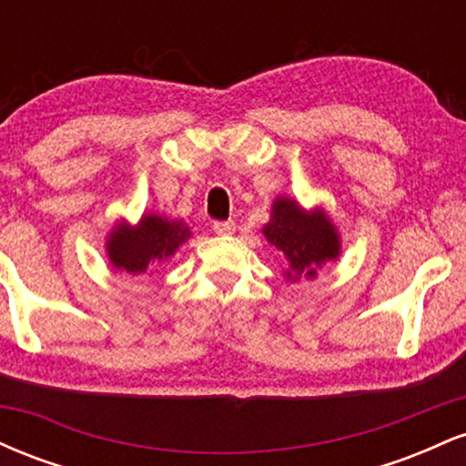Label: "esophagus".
I'll return each instance as SVG.
<instances>
[{
  "instance_id": "esophagus-1",
  "label": "esophagus",
  "mask_w": 466,
  "mask_h": 466,
  "mask_svg": "<svg viewBox=\"0 0 466 466\" xmlns=\"http://www.w3.org/2000/svg\"><path fill=\"white\" fill-rule=\"evenodd\" d=\"M212 229L217 234H221V237H228V234H232L237 229V226H234V221H215L212 223Z\"/></svg>"
}]
</instances>
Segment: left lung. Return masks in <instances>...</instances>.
<instances>
[{"instance_id": "obj_1", "label": "left lung", "mask_w": 466, "mask_h": 466, "mask_svg": "<svg viewBox=\"0 0 466 466\" xmlns=\"http://www.w3.org/2000/svg\"><path fill=\"white\" fill-rule=\"evenodd\" d=\"M267 240L285 256L287 278H313L315 269L339 254V238L322 212L307 215L296 201L278 199L271 221L263 229Z\"/></svg>"}]
</instances>
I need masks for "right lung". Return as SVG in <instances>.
<instances>
[{
    "mask_svg": "<svg viewBox=\"0 0 466 466\" xmlns=\"http://www.w3.org/2000/svg\"><path fill=\"white\" fill-rule=\"evenodd\" d=\"M190 237L181 221H168L162 217H144L137 228H117L109 237L106 249L117 269L127 274H144L155 260H164Z\"/></svg>",
    "mask_w": 466,
    "mask_h": 466,
    "instance_id": "obj_1",
    "label": "right lung"
}]
</instances>
